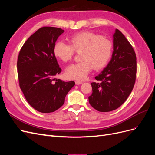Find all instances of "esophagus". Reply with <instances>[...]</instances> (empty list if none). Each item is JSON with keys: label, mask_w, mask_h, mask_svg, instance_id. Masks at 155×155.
<instances>
[{"label": "esophagus", "mask_w": 155, "mask_h": 155, "mask_svg": "<svg viewBox=\"0 0 155 155\" xmlns=\"http://www.w3.org/2000/svg\"><path fill=\"white\" fill-rule=\"evenodd\" d=\"M83 82L82 81H76V85H81V84H82Z\"/></svg>", "instance_id": "esophagus-1"}]
</instances>
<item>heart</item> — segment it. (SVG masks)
Instances as JSON below:
<instances>
[{"label": "heart", "instance_id": "heart-1", "mask_svg": "<svg viewBox=\"0 0 155 155\" xmlns=\"http://www.w3.org/2000/svg\"><path fill=\"white\" fill-rule=\"evenodd\" d=\"M70 45L63 41L56 42L54 46L55 57L63 62L72 59L75 51H81V61L70 64L65 74L70 79H85L92 68L100 70L109 62L112 51L111 40L105 36L90 31H83L70 37Z\"/></svg>", "mask_w": 155, "mask_h": 155}]
</instances>
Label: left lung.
<instances>
[{"label":"left lung","mask_w":155,"mask_h":155,"mask_svg":"<svg viewBox=\"0 0 155 155\" xmlns=\"http://www.w3.org/2000/svg\"><path fill=\"white\" fill-rule=\"evenodd\" d=\"M137 75V57L129 42L119 30L113 34V52L107 66L92 82L89 104L100 112L118 109L132 92Z\"/></svg>","instance_id":"8db88e82"}]
</instances>
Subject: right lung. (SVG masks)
<instances>
[{"label":"right lung","mask_w":155,"mask_h":155,"mask_svg":"<svg viewBox=\"0 0 155 155\" xmlns=\"http://www.w3.org/2000/svg\"><path fill=\"white\" fill-rule=\"evenodd\" d=\"M64 30L42 27L23 45L17 60L19 86L26 101L36 110L49 113L64 103L75 82L63 81L55 77L61 72L54 53L55 42Z\"/></svg>","instance_id":"add662e5"}]
</instances>
